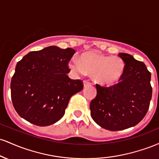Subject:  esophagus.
I'll return each mask as SVG.
<instances>
[{"mask_svg":"<svg viewBox=\"0 0 159 159\" xmlns=\"http://www.w3.org/2000/svg\"><path fill=\"white\" fill-rule=\"evenodd\" d=\"M83 84H84V87H87V86H89V85H90V82H89L88 81H87V80H84V82H83Z\"/></svg>","mask_w":159,"mask_h":159,"instance_id":"esophagus-1","label":"esophagus"}]
</instances>
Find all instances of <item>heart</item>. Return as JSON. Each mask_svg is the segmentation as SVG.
<instances>
[{
  "mask_svg": "<svg viewBox=\"0 0 159 159\" xmlns=\"http://www.w3.org/2000/svg\"><path fill=\"white\" fill-rule=\"evenodd\" d=\"M69 66L76 74L88 73L102 86H113L121 79L125 63L119 57L105 56L96 52H86L81 55V61L72 58Z\"/></svg>",
  "mask_w": 159,
  "mask_h": 159,
  "instance_id": "obj_1",
  "label": "heart"
}]
</instances>
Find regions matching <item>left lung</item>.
<instances>
[{
    "mask_svg": "<svg viewBox=\"0 0 159 159\" xmlns=\"http://www.w3.org/2000/svg\"><path fill=\"white\" fill-rule=\"evenodd\" d=\"M119 56L125 63L120 81L110 87L96 84L97 94L90 105L93 120L110 131L123 130L139 123L152 98L151 73L146 65L126 53Z\"/></svg>",
    "mask_w": 159,
    "mask_h": 159,
    "instance_id": "left-lung-1",
    "label": "left lung"
}]
</instances>
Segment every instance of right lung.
<instances>
[{
	"mask_svg": "<svg viewBox=\"0 0 159 159\" xmlns=\"http://www.w3.org/2000/svg\"><path fill=\"white\" fill-rule=\"evenodd\" d=\"M75 51L48 46L29 52L16 64L11 80V98L16 112L39 126L52 125L65 114L70 98L83 89L72 80L68 63Z\"/></svg>",
	"mask_w": 159,
	"mask_h": 159,
	"instance_id": "add662e5",
	"label": "right lung"
}]
</instances>
